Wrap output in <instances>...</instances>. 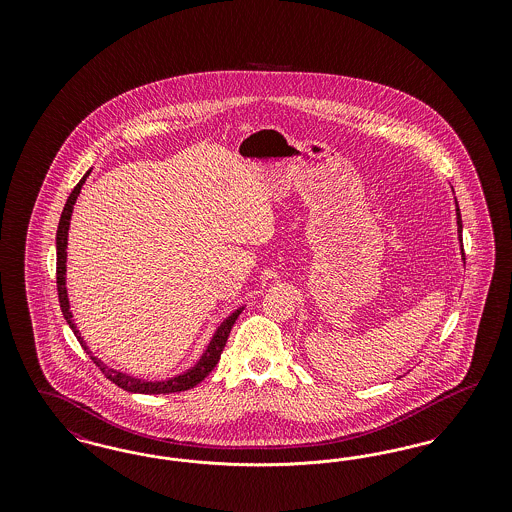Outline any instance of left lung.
I'll list each match as a JSON object with an SVG mask.
<instances>
[{
  "mask_svg": "<svg viewBox=\"0 0 512 512\" xmlns=\"http://www.w3.org/2000/svg\"><path fill=\"white\" fill-rule=\"evenodd\" d=\"M455 203H457V199H455ZM457 230H459V242L463 244V219H461V209H459V203H457ZM461 253H463L464 261L463 245H461Z\"/></svg>",
  "mask_w": 512,
  "mask_h": 512,
  "instance_id": "obj_1",
  "label": "left lung"
}]
</instances>
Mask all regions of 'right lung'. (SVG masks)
I'll return each mask as SVG.
<instances>
[{
	"label": "right lung",
	"instance_id": "obj_1",
	"mask_svg": "<svg viewBox=\"0 0 512 512\" xmlns=\"http://www.w3.org/2000/svg\"><path fill=\"white\" fill-rule=\"evenodd\" d=\"M90 171L84 174V178L74 186L73 192L69 195L65 207H63V213H61V219H59V228H57V293H59V303H61V311H63V317L67 320V324L71 326V330L76 336V340L80 341V345L84 347V351L90 355V359L99 366V370L105 374V378H109L113 384H117L122 390L130 391V393H176V391H186L190 388L197 386L201 380H205L209 376V372L217 366L220 359V353L226 345V340L230 336V330L236 322V318L240 317V313L244 311V307H240L238 311H234L230 317L226 318L213 340L209 341L205 353L201 355V359L195 363L190 370H186L184 374H178L174 378L169 380H161V382H149V380H142V378H134V376H128L121 370H115V368H109L105 363H101L98 357L92 355V351L88 349V345L84 343V338L80 336V332L76 330V324H74L73 313H71V305H69V295H67V286H65V272H67V238H69V226H71V215H73L74 203H76V197L80 194L86 178H88Z\"/></svg>",
	"mask_w": 512,
	"mask_h": 512
}]
</instances>
